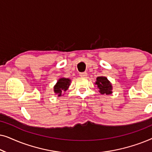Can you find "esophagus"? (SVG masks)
Wrapping results in <instances>:
<instances>
[{"instance_id":"1","label":"esophagus","mask_w":152,"mask_h":152,"mask_svg":"<svg viewBox=\"0 0 152 152\" xmlns=\"http://www.w3.org/2000/svg\"><path fill=\"white\" fill-rule=\"evenodd\" d=\"M80 76L81 77H86L87 76V72H80Z\"/></svg>"}]
</instances>
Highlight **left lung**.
<instances>
[{
	"instance_id": "left-lung-1",
	"label": "left lung",
	"mask_w": 152,
	"mask_h": 152,
	"mask_svg": "<svg viewBox=\"0 0 152 152\" xmlns=\"http://www.w3.org/2000/svg\"><path fill=\"white\" fill-rule=\"evenodd\" d=\"M95 84L97 86V88H99V92L100 94H106L109 95L113 93V86L111 82L108 80L107 77L104 76L97 77L96 79V82H95Z\"/></svg>"
}]
</instances>
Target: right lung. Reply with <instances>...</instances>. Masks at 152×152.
<instances>
[{"instance_id": "1", "label": "right lung", "mask_w": 152, "mask_h": 152, "mask_svg": "<svg viewBox=\"0 0 152 152\" xmlns=\"http://www.w3.org/2000/svg\"><path fill=\"white\" fill-rule=\"evenodd\" d=\"M70 82H71V80H70L69 78H59L53 87L54 93L57 95L58 97L63 95L64 93L66 92V90H68V88H69Z\"/></svg>"}]
</instances>
